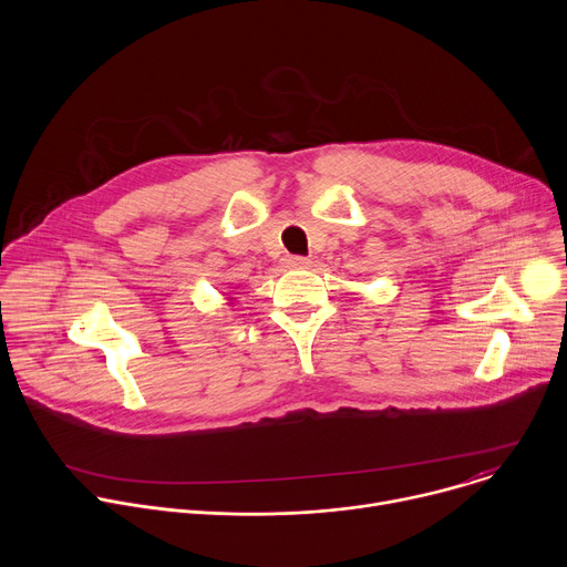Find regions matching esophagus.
<instances>
[{
	"mask_svg": "<svg viewBox=\"0 0 567 567\" xmlns=\"http://www.w3.org/2000/svg\"><path fill=\"white\" fill-rule=\"evenodd\" d=\"M285 262H287V267H291V269H305V267H309V260L302 258V256H289Z\"/></svg>",
	"mask_w": 567,
	"mask_h": 567,
	"instance_id": "1",
	"label": "esophagus"
}]
</instances>
